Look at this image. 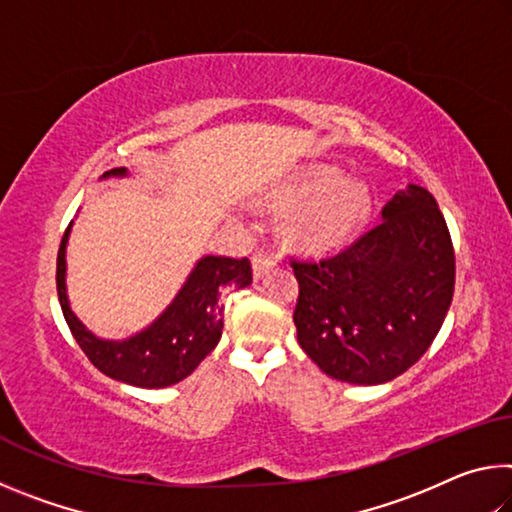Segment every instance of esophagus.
Listing matches in <instances>:
<instances>
[{
  "label": "esophagus",
  "instance_id": "1",
  "mask_svg": "<svg viewBox=\"0 0 512 512\" xmlns=\"http://www.w3.org/2000/svg\"><path fill=\"white\" fill-rule=\"evenodd\" d=\"M277 259L271 255H255L253 257V277L255 280H262L264 275H268L275 268Z\"/></svg>",
  "mask_w": 512,
  "mask_h": 512
}]
</instances>
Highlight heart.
<instances>
[{"mask_svg": "<svg viewBox=\"0 0 512 512\" xmlns=\"http://www.w3.org/2000/svg\"><path fill=\"white\" fill-rule=\"evenodd\" d=\"M287 235L302 250L325 253L350 241L370 214V194L363 183L334 167H314L291 176L268 196V205L284 210Z\"/></svg>", "mask_w": 512, "mask_h": 512, "instance_id": "heart-1", "label": "heart"}]
</instances>
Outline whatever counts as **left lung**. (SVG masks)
<instances>
[{
	"instance_id": "8db88e82",
	"label": "left lung",
	"mask_w": 512,
	"mask_h": 512,
	"mask_svg": "<svg viewBox=\"0 0 512 512\" xmlns=\"http://www.w3.org/2000/svg\"><path fill=\"white\" fill-rule=\"evenodd\" d=\"M293 323L307 357L332 379L377 386L402 375L436 339L454 296V248L436 198L406 185L357 244L291 262Z\"/></svg>"
}]
</instances>
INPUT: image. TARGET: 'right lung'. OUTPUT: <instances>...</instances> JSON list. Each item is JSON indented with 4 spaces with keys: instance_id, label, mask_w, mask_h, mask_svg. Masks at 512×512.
<instances>
[{
    "instance_id": "add662e5",
    "label": "right lung",
    "mask_w": 512,
    "mask_h": 512,
    "mask_svg": "<svg viewBox=\"0 0 512 512\" xmlns=\"http://www.w3.org/2000/svg\"><path fill=\"white\" fill-rule=\"evenodd\" d=\"M128 178V169H110L101 176ZM74 221L67 225L58 250V300L76 343L94 366L110 379L135 388H167L192 375L223 332L225 291L244 289L253 280L248 259L205 255L185 277L183 287L149 325L126 336H101L74 314L67 296V244Z\"/></svg>"
}]
</instances>
